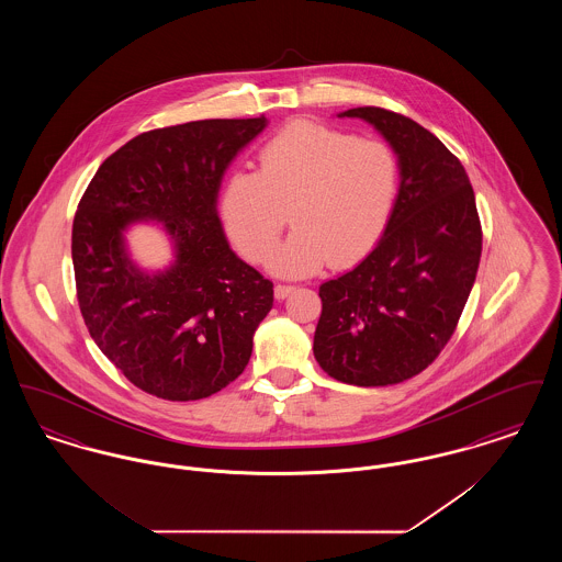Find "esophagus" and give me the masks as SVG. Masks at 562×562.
Wrapping results in <instances>:
<instances>
[{
    "instance_id": "34e87169",
    "label": "esophagus",
    "mask_w": 562,
    "mask_h": 562,
    "mask_svg": "<svg viewBox=\"0 0 562 562\" xmlns=\"http://www.w3.org/2000/svg\"><path fill=\"white\" fill-rule=\"evenodd\" d=\"M294 286H289V284H278L276 289H273V294H276V299L278 301H282V299H286L289 294L293 293Z\"/></svg>"
}]
</instances>
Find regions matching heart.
Instances as JSON below:
<instances>
[{
    "label": "heart",
    "mask_w": 562,
    "mask_h": 562,
    "mask_svg": "<svg viewBox=\"0 0 562 562\" xmlns=\"http://www.w3.org/2000/svg\"><path fill=\"white\" fill-rule=\"evenodd\" d=\"M398 158L374 138L294 120L259 151V172L227 177L218 211L241 252L263 261L289 221L294 232L269 268L280 276H310L335 261L364 257L385 232L398 195Z\"/></svg>",
    "instance_id": "obj_1"
}]
</instances>
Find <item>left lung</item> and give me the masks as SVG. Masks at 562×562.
Masks as SVG:
<instances>
[{
	"label": "left lung",
	"instance_id": "1",
	"mask_svg": "<svg viewBox=\"0 0 562 562\" xmlns=\"http://www.w3.org/2000/svg\"><path fill=\"white\" fill-rule=\"evenodd\" d=\"M398 158L385 232L348 273L321 286L314 356L324 373L383 387L422 373L453 335L481 263L482 232L465 168L411 117L356 108Z\"/></svg>",
	"mask_w": 562,
	"mask_h": 562
}]
</instances>
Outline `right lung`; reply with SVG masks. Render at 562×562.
<instances>
[{
    "instance_id": "right-lung-1",
    "label": "right lung",
    "mask_w": 562,
    "mask_h": 562,
    "mask_svg": "<svg viewBox=\"0 0 562 562\" xmlns=\"http://www.w3.org/2000/svg\"><path fill=\"white\" fill-rule=\"evenodd\" d=\"M268 117L200 120L138 134L101 164L81 198L71 259L90 337L126 379L164 401H200L246 369L273 284L232 250L221 181ZM158 224L173 248L161 270L125 240Z\"/></svg>"
}]
</instances>
